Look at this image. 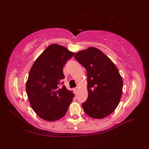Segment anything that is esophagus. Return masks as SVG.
Returning a JSON list of instances; mask_svg holds the SVG:
<instances>
[{"mask_svg": "<svg viewBox=\"0 0 149 149\" xmlns=\"http://www.w3.org/2000/svg\"><path fill=\"white\" fill-rule=\"evenodd\" d=\"M78 87H76V88H74V92H75V93H77V90H78Z\"/></svg>", "mask_w": 149, "mask_h": 149, "instance_id": "esophagus-1", "label": "esophagus"}]
</instances>
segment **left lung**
I'll use <instances>...</instances> for the list:
<instances>
[{"mask_svg":"<svg viewBox=\"0 0 149 149\" xmlns=\"http://www.w3.org/2000/svg\"><path fill=\"white\" fill-rule=\"evenodd\" d=\"M87 71L88 97L82 106L87 115L102 119L115 110L122 94L123 80L115 65L106 55L91 47L75 54Z\"/></svg>","mask_w":149,"mask_h":149,"instance_id":"left-lung-1","label":"left lung"}]
</instances>
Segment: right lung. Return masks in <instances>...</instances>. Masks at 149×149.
<instances>
[{
  "mask_svg": "<svg viewBox=\"0 0 149 149\" xmlns=\"http://www.w3.org/2000/svg\"><path fill=\"white\" fill-rule=\"evenodd\" d=\"M74 52L66 47L50 45L34 62L26 82V91L34 111L43 120H58L65 115L74 94L65 85L63 66Z\"/></svg>",
  "mask_w": 149,
  "mask_h": 149,
  "instance_id": "right-lung-1",
  "label": "right lung"
}]
</instances>
